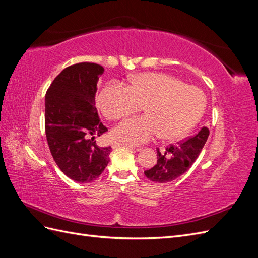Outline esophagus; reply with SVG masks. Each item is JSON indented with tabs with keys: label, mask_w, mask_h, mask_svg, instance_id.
<instances>
[{
	"label": "esophagus",
	"mask_w": 258,
	"mask_h": 258,
	"mask_svg": "<svg viewBox=\"0 0 258 258\" xmlns=\"http://www.w3.org/2000/svg\"><path fill=\"white\" fill-rule=\"evenodd\" d=\"M119 147H127V148L132 150V146H130L128 144H123V143H114L113 144V148H119Z\"/></svg>",
	"instance_id": "obj_1"
}]
</instances>
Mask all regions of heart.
<instances>
[{
  "label": "heart",
  "mask_w": 258,
  "mask_h": 258,
  "mask_svg": "<svg viewBox=\"0 0 258 258\" xmlns=\"http://www.w3.org/2000/svg\"><path fill=\"white\" fill-rule=\"evenodd\" d=\"M101 112L111 120L135 114L144 106L145 115L121 121L113 138L128 145H140L160 135L168 141L186 136L198 122L206 97L196 86L163 73H142L132 77L128 88L108 84L98 95Z\"/></svg>",
  "instance_id": "obj_1"
}]
</instances>
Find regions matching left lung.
<instances>
[{
	"label": "left lung",
	"mask_w": 258,
	"mask_h": 258,
	"mask_svg": "<svg viewBox=\"0 0 258 258\" xmlns=\"http://www.w3.org/2000/svg\"><path fill=\"white\" fill-rule=\"evenodd\" d=\"M209 134V129L204 127L194 137L170 145L165 151L157 148V163L144 171L145 176L156 183H168L184 174L198 158Z\"/></svg>",
	"instance_id": "1"
}]
</instances>
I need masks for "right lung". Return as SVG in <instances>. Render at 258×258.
Segmentation results:
<instances>
[{"mask_svg": "<svg viewBox=\"0 0 258 258\" xmlns=\"http://www.w3.org/2000/svg\"><path fill=\"white\" fill-rule=\"evenodd\" d=\"M104 69L82 62L66 68L45 96V132L54 162L79 183L97 179L110 161L112 147H100L95 138L107 131L95 103L97 83Z\"/></svg>", "mask_w": 258, "mask_h": 258, "instance_id": "1", "label": "right lung"}]
</instances>
